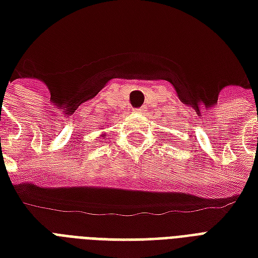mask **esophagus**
Here are the masks:
<instances>
[{
	"mask_svg": "<svg viewBox=\"0 0 258 258\" xmlns=\"http://www.w3.org/2000/svg\"><path fill=\"white\" fill-rule=\"evenodd\" d=\"M145 110V106H142V108H138V109H135L134 112H137V113H141V112H144Z\"/></svg>",
	"mask_w": 258,
	"mask_h": 258,
	"instance_id": "1",
	"label": "esophagus"
}]
</instances>
